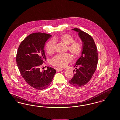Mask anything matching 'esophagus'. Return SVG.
Here are the masks:
<instances>
[{
    "label": "esophagus",
    "instance_id": "obj_1",
    "mask_svg": "<svg viewBox=\"0 0 120 120\" xmlns=\"http://www.w3.org/2000/svg\"><path fill=\"white\" fill-rule=\"evenodd\" d=\"M56 70L57 71H61L63 70V69L62 68H56Z\"/></svg>",
    "mask_w": 120,
    "mask_h": 120
}]
</instances>
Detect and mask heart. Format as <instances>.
Segmentation results:
<instances>
[{
	"label": "heart",
	"instance_id": "heart-1",
	"mask_svg": "<svg viewBox=\"0 0 120 120\" xmlns=\"http://www.w3.org/2000/svg\"><path fill=\"white\" fill-rule=\"evenodd\" d=\"M56 40L63 42L68 45V49L69 52L75 57L80 56L82 51L83 46L81 43L79 41H74V38L68 34H64L56 38ZM56 42L55 40H49L46 46V50L49 54H52L55 51ZM72 60V56L68 53L58 54L52 58L51 60L52 65L64 68L66 67Z\"/></svg>",
	"mask_w": 120,
	"mask_h": 120
}]
</instances>
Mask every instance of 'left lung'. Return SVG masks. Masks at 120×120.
Returning a JSON list of instances; mask_svg holds the SVG:
<instances>
[{"label":"left lung","instance_id":"obj_1","mask_svg":"<svg viewBox=\"0 0 120 120\" xmlns=\"http://www.w3.org/2000/svg\"><path fill=\"white\" fill-rule=\"evenodd\" d=\"M78 33L83 42L81 56L75 63V73L72 78L69 80L72 86L81 87L86 84L91 79L97 68L98 53L95 42L90 34L78 28L73 29ZM73 72H74L73 71Z\"/></svg>","mask_w":120,"mask_h":120}]
</instances>
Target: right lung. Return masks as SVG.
I'll return each mask as SVG.
<instances>
[{
  "mask_svg": "<svg viewBox=\"0 0 120 120\" xmlns=\"http://www.w3.org/2000/svg\"><path fill=\"white\" fill-rule=\"evenodd\" d=\"M51 36L40 32L30 34L21 42L17 50L16 62L21 74L28 85L39 90L49 86L56 72L49 67L42 71L40 68L46 59L44 47Z\"/></svg>",
  "mask_w": 120,
  "mask_h": 120,
  "instance_id": "add662e5",
  "label": "right lung"
}]
</instances>
